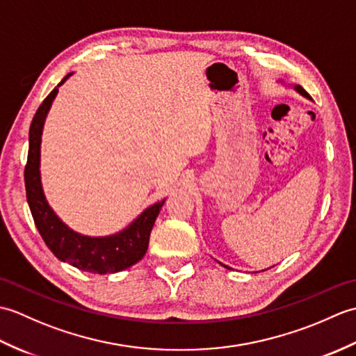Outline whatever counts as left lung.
<instances>
[{
	"label": "left lung",
	"instance_id": "left-lung-1",
	"mask_svg": "<svg viewBox=\"0 0 356 356\" xmlns=\"http://www.w3.org/2000/svg\"><path fill=\"white\" fill-rule=\"evenodd\" d=\"M280 82H282V81H280ZM282 84H284V82H282ZM287 87H292L293 90H295V92H297V93H300L301 96H305V97H307V99H309V95L305 92V90H303V87H300V86H287ZM218 263H220V261H218ZM222 264V266H225V268H228V266H226V264H223V263H220ZM228 269H231V268H228Z\"/></svg>",
	"mask_w": 356,
	"mask_h": 356
}]
</instances>
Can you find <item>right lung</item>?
I'll return each mask as SVG.
<instances>
[{
	"label": "right lung",
	"mask_w": 356,
	"mask_h": 356,
	"mask_svg": "<svg viewBox=\"0 0 356 356\" xmlns=\"http://www.w3.org/2000/svg\"><path fill=\"white\" fill-rule=\"evenodd\" d=\"M69 73L58 87L45 97L36 110L29 130V154L24 170V182L29 208L45 245L61 261L81 270L93 274H115L138 263L145 255L149 232L161 213L166 199L145 208L134 220L116 234L104 237H92L73 231L67 226L49 205L41 182V136L45 118L53 101L64 82L72 76Z\"/></svg>",
	"instance_id": "add662e5"
}]
</instances>
